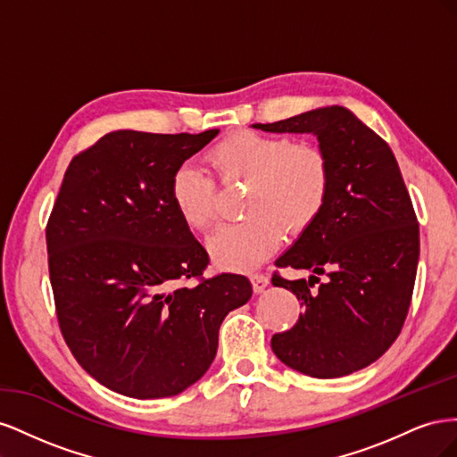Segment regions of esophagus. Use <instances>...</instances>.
<instances>
[{
	"label": "esophagus",
	"mask_w": 457,
	"mask_h": 457,
	"mask_svg": "<svg viewBox=\"0 0 457 457\" xmlns=\"http://www.w3.org/2000/svg\"><path fill=\"white\" fill-rule=\"evenodd\" d=\"M250 278H252V284H253V292H255V294H262V292H265V287L269 286V278H267L265 274H261V272H253V274L250 276Z\"/></svg>",
	"instance_id": "1"
}]
</instances>
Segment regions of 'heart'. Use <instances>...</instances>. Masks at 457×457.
<instances>
[{"label":"heart","mask_w":457,"mask_h":457,"mask_svg":"<svg viewBox=\"0 0 457 457\" xmlns=\"http://www.w3.org/2000/svg\"><path fill=\"white\" fill-rule=\"evenodd\" d=\"M205 163L223 181H247L244 212L250 215L219 227L207 240L212 257L225 269L255 267L278 247L284 230H307L328 202L329 162L314 145L240 131L212 146ZM170 196L188 228L205 230L212 225L215 185L205 170L195 163L179 165Z\"/></svg>","instance_id":"1"}]
</instances>
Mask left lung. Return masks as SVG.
<instances>
[{"instance_id": "1", "label": "left lung", "mask_w": 457, "mask_h": 457, "mask_svg": "<svg viewBox=\"0 0 457 457\" xmlns=\"http://www.w3.org/2000/svg\"><path fill=\"white\" fill-rule=\"evenodd\" d=\"M252 128L314 135L331 171L320 217L274 261L311 274L297 280L272 276L274 286L297 295L303 312L292 329L272 336L270 347L305 376H349L395 343L416 282L420 227L396 158L345 106Z\"/></svg>"}]
</instances>
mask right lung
<instances>
[{
  "label": "right lung",
  "mask_w": 457,
  "mask_h": 457,
  "mask_svg": "<svg viewBox=\"0 0 457 457\" xmlns=\"http://www.w3.org/2000/svg\"><path fill=\"white\" fill-rule=\"evenodd\" d=\"M217 133L112 131L64 173L46 230L54 305L76 361L110 391L146 400L188 389L212 366L225 316L253 294L230 272L185 286L210 257L170 183Z\"/></svg>",
  "instance_id": "add662e5"
}]
</instances>
